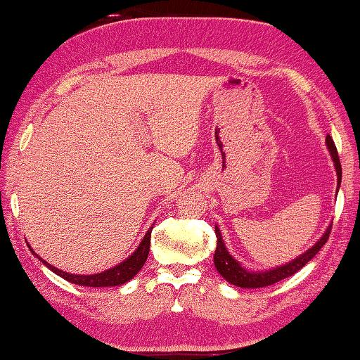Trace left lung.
<instances>
[{"instance_id":"8db88e82","label":"left lung","mask_w":360,"mask_h":360,"mask_svg":"<svg viewBox=\"0 0 360 360\" xmlns=\"http://www.w3.org/2000/svg\"><path fill=\"white\" fill-rule=\"evenodd\" d=\"M326 147H328L332 161H334V167L337 172V191H338V189H340V183H342V165H340V160H338L335 144L330 136L326 138ZM214 227H216V238H218V243H216V250H214V266H216V269H218V273L229 283H232V285H235V287L262 288V287L273 285V283L285 279V277L293 276L302 266H306V264L318 254V250H320L324 244H326V241L329 238V233H330L332 224H329L326 232L321 235V238L318 240L314 246L309 248L306 252H302L300 257H296V259H293L285 264H281V266H276L271 269H262V271L249 269L246 266H243L238 260L233 259V257L229 254L226 243H224V240H222L219 227L218 226H214Z\"/></svg>"}]
</instances>
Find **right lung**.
Segmentation results:
<instances>
[{
    "mask_svg": "<svg viewBox=\"0 0 360 360\" xmlns=\"http://www.w3.org/2000/svg\"><path fill=\"white\" fill-rule=\"evenodd\" d=\"M152 229L150 227L147 230V233L144 235V238L139 243V246L134 249V252L127 257L124 262H120L116 264L114 268H110L106 271H101V273L97 274H72V273H65L63 269L54 268L53 264L49 262H45L44 259L34 252L32 254L37 257V259L42 262L46 268H50L54 274H58L59 277H63L67 282L77 283V285H83V287H116L122 285L128 281H131L134 276H136L141 268L144 266V263L148 257V250H150V235H152ZM31 248V246H30Z\"/></svg>",
    "mask_w": 360,
    "mask_h": 360,
    "instance_id": "right-lung-1",
    "label": "right lung"
}]
</instances>
